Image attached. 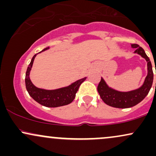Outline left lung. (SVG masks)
I'll return each instance as SVG.
<instances>
[{"instance_id": "left-lung-1", "label": "left lung", "mask_w": 156, "mask_h": 156, "mask_svg": "<svg viewBox=\"0 0 156 156\" xmlns=\"http://www.w3.org/2000/svg\"><path fill=\"white\" fill-rule=\"evenodd\" d=\"M131 47L136 48L134 53L139 54L147 62V76L146 77L144 84L140 88L127 92H119L110 88L103 78H101V81L98 86V92L105 104L114 108H127L137 105L147 95L153 85V72L149 57L146 55L144 49L139 47V44H131Z\"/></svg>"}]
</instances>
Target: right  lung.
Listing matches in <instances>:
<instances>
[{
    "mask_svg": "<svg viewBox=\"0 0 156 156\" xmlns=\"http://www.w3.org/2000/svg\"><path fill=\"white\" fill-rule=\"evenodd\" d=\"M48 48H44L41 52L44 51ZM37 54L38 53L35 54L32 58L26 74L25 81H26V89L29 95L39 104L46 107H51V108L62 106V105H68L72 103L76 98V94L78 92L80 84L83 83L87 78H83L82 79L77 80L75 83L69 85V87L55 89V90H46V89L37 88L31 83L29 78L30 71H31L32 65H33L34 60Z\"/></svg>",
    "mask_w": 156,
    "mask_h": 156,
    "instance_id": "obj_1",
    "label": "right lung"
}]
</instances>
